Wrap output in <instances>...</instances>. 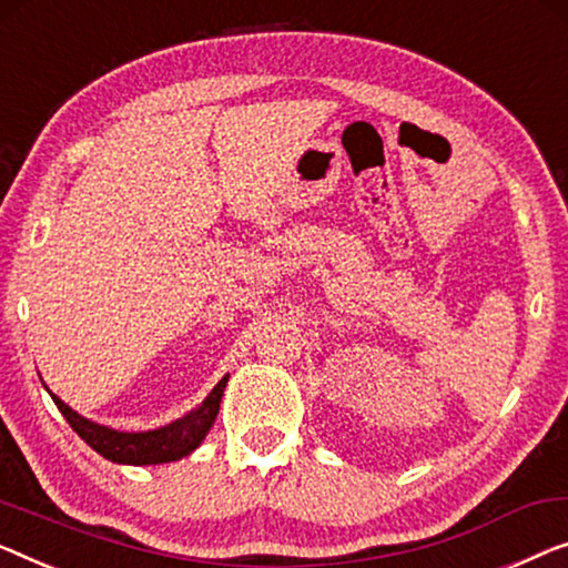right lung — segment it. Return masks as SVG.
I'll return each mask as SVG.
<instances>
[{
  "mask_svg": "<svg viewBox=\"0 0 568 568\" xmlns=\"http://www.w3.org/2000/svg\"><path fill=\"white\" fill-rule=\"evenodd\" d=\"M225 384L227 376L210 392V397L204 399L200 407L192 409V413L159 427V430L148 433H120L112 430V427L97 425L92 420H87V417H81L79 413H73V409L55 397V394H51V397L55 402V407L63 413L65 423H69L73 430L79 433V438L87 440L97 454L110 458L114 464L145 466L179 462V458L189 456L196 446H200L212 423H215Z\"/></svg>",
  "mask_w": 568,
  "mask_h": 568,
  "instance_id": "right-lung-1",
  "label": "right lung"
}]
</instances>
